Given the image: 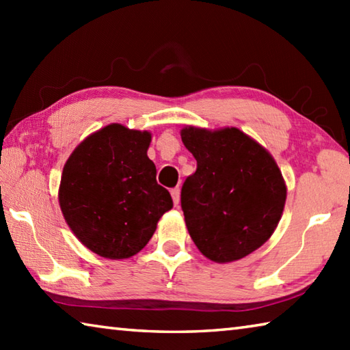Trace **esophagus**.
<instances>
[{
	"label": "esophagus",
	"instance_id": "34e87169",
	"mask_svg": "<svg viewBox=\"0 0 350 350\" xmlns=\"http://www.w3.org/2000/svg\"><path fill=\"white\" fill-rule=\"evenodd\" d=\"M171 196H173V202H174L176 206L180 204V189L179 188L171 189Z\"/></svg>",
	"mask_w": 350,
	"mask_h": 350
}]
</instances>
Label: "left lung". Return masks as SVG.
I'll return each mask as SVG.
<instances>
[{
  "mask_svg": "<svg viewBox=\"0 0 350 350\" xmlns=\"http://www.w3.org/2000/svg\"><path fill=\"white\" fill-rule=\"evenodd\" d=\"M180 137L198 162L180 193L189 236L213 262L245 258L280 224L287 198L281 170L262 145L234 126H185Z\"/></svg>",
  "mask_w": 350,
  "mask_h": 350,
  "instance_id": "left-lung-1",
  "label": "left lung"
}]
</instances>
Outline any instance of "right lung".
<instances>
[{
  "label": "right lung",
  "mask_w": 350,
  "mask_h": 350,
  "mask_svg": "<svg viewBox=\"0 0 350 350\" xmlns=\"http://www.w3.org/2000/svg\"><path fill=\"white\" fill-rule=\"evenodd\" d=\"M150 131L111 123L81 142L64 163L58 202L75 238L98 256L128 259L173 208L148 157Z\"/></svg>",
  "instance_id": "1"
}]
</instances>
